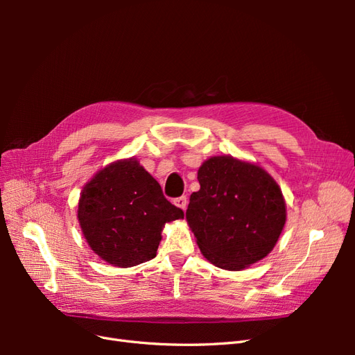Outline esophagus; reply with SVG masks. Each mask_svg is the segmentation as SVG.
<instances>
[{
  "mask_svg": "<svg viewBox=\"0 0 355 355\" xmlns=\"http://www.w3.org/2000/svg\"><path fill=\"white\" fill-rule=\"evenodd\" d=\"M175 204L178 207H180L182 210H187V206H188V200H187V197L185 196H182V197H179V198H176L175 200Z\"/></svg>",
  "mask_w": 355,
  "mask_h": 355,
  "instance_id": "34e87169",
  "label": "esophagus"
}]
</instances>
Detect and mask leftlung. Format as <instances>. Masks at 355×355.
I'll return each instance as SVG.
<instances>
[{
  "mask_svg": "<svg viewBox=\"0 0 355 355\" xmlns=\"http://www.w3.org/2000/svg\"><path fill=\"white\" fill-rule=\"evenodd\" d=\"M187 222L202 256L214 266L241 271L270 254L287 219L274 178L256 163L214 155L198 168Z\"/></svg>",
  "mask_w": 355,
  "mask_h": 355,
  "instance_id": "obj_1",
  "label": "left lung"
}]
</instances>
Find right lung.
<instances>
[{"label":"right lung","mask_w":355,"mask_h":355,"mask_svg":"<svg viewBox=\"0 0 355 355\" xmlns=\"http://www.w3.org/2000/svg\"><path fill=\"white\" fill-rule=\"evenodd\" d=\"M77 218L85 241L101 259L130 268L157 256L164 225L184 211L135 158L105 166L83 187Z\"/></svg>","instance_id":"right-lung-1"}]
</instances>
